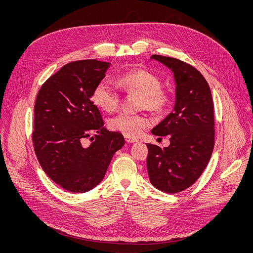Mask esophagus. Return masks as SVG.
Returning a JSON list of instances; mask_svg holds the SVG:
<instances>
[{"instance_id": "obj_1", "label": "esophagus", "mask_w": 253, "mask_h": 253, "mask_svg": "<svg viewBox=\"0 0 253 253\" xmlns=\"http://www.w3.org/2000/svg\"><path fill=\"white\" fill-rule=\"evenodd\" d=\"M124 138H125V141L127 142V143H134V142H137V140L136 139H134V138H132V137H129V136H124Z\"/></svg>"}]
</instances>
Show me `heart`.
I'll use <instances>...</instances> for the list:
<instances>
[{"mask_svg": "<svg viewBox=\"0 0 253 253\" xmlns=\"http://www.w3.org/2000/svg\"><path fill=\"white\" fill-rule=\"evenodd\" d=\"M118 85L129 94H137L139 108L159 112L168 104V95L161 89L160 79L145 69H134L125 72L118 78ZM93 102L106 112H114L121 101V95L107 79L101 80L94 88ZM112 130L129 137H138L149 124V119L142 114L122 113L110 120Z\"/></svg>", "mask_w": 253, "mask_h": 253, "instance_id": "1", "label": "heart"}]
</instances>
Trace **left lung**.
Wrapping results in <instances>:
<instances>
[{"instance_id":"left-lung-1","label":"left lung","mask_w":253,"mask_h":253,"mask_svg":"<svg viewBox=\"0 0 253 253\" xmlns=\"http://www.w3.org/2000/svg\"><path fill=\"white\" fill-rule=\"evenodd\" d=\"M168 67L176 83L174 110L152 129L157 136H170L161 149L147 143L150 182L166 193L190 187L206 168L214 148V111L205 78L191 65L175 58L152 55Z\"/></svg>"}]
</instances>
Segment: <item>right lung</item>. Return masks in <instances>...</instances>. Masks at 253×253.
I'll return each instance as SVG.
<instances>
[{
	"mask_svg": "<svg viewBox=\"0 0 253 253\" xmlns=\"http://www.w3.org/2000/svg\"><path fill=\"white\" fill-rule=\"evenodd\" d=\"M110 63L79 60L66 64L41 87L35 103L32 140L45 173L60 187L84 193L97 186L116 151L121 133L104 127L91 100ZM92 133L91 144L84 139Z\"/></svg>",
	"mask_w": 253,
	"mask_h": 253,
	"instance_id": "right-lung-1",
	"label": "right lung"
}]
</instances>
